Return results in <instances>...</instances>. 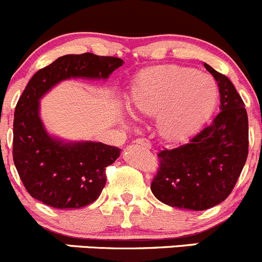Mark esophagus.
<instances>
[{
    "label": "esophagus",
    "mask_w": 262,
    "mask_h": 262,
    "mask_svg": "<svg viewBox=\"0 0 262 262\" xmlns=\"http://www.w3.org/2000/svg\"><path fill=\"white\" fill-rule=\"evenodd\" d=\"M134 142H136L137 144H139V146L147 148V149H149V148L152 147L150 142L148 141V139H146V138H138V139H136V141H134Z\"/></svg>",
    "instance_id": "obj_1"
}]
</instances>
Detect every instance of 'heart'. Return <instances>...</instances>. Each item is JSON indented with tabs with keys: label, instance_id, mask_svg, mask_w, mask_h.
<instances>
[{
	"label": "heart",
	"instance_id": "b5f03b06",
	"mask_svg": "<svg viewBox=\"0 0 262 262\" xmlns=\"http://www.w3.org/2000/svg\"><path fill=\"white\" fill-rule=\"evenodd\" d=\"M215 81L181 66H153L134 78L128 95L133 115L155 116L157 132L170 143H182L209 120L218 104Z\"/></svg>",
	"mask_w": 262,
	"mask_h": 262
}]
</instances>
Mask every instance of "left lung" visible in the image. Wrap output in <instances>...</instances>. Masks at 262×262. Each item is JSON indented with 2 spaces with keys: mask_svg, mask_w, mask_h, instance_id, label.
<instances>
[{
  "mask_svg": "<svg viewBox=\"0 0 262 262\" xmlns=\"http://www.w3.org/2000/svg\"><path fill=\"white\" fill-rule=\"evenodd\" d=\"M218 82L221 113L189 143L158 153L153 195L173 208L205 210L228 198L248 155V118L233 83L204 63Z\"/></svg>",
  "mask_w": 262,
  "mask_h": 262,
  "instance_id": "8db88e82",
  "label": "left lung"
}]
</instances>
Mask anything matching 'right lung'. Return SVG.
Here are the masks:
<instances>
[{
  "label": "right lung",
  "mask_w": 262,
  "mask_h": 262,
  "mask_svg": "<svg viewBox=\"0 0 262 262\" xmlns=\"http://www.w3.org/2000/svg\"><path fill=\"white\" fill-rule=\"evenodd\" d=\"M121 64L123 59L116 57L67 54L39 70L26 84L15 107L12 156L34 199L57 209H76L100 196L106 184L105 170L121 149L100 142H63L50 137L39 116V100L60 81L106 80Z\"/></svg>",
  "instance_id": "1"
}]
</instances>
